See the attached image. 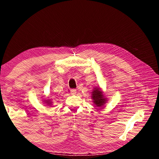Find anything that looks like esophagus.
Wrapping results in <instances>:
<instances>
[{"label": "esophagus", "instance_id": "esophagus-1", "mask_svg": "<svg viewBox=\"0 0 159 159\" xmlns=\"http://www.w3.org/2000/svg\"><path fill=\"white\" fill-rule=\"evenodd\" d=\"M70 92H71V94L72 95H75L76 93V89H71L70 90Z\"/></svg>", "mask_w": 159, "mask_h": 159}]
</instances>
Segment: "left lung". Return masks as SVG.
I'll return each mask as SVG.
<instances>
[{"instance_id":"1","label":"left lung","mask_w":159,"mask_h":159,"mask_svg":"<svg viewBox=\"0 0 159 159\" xmlns=\"http://www.w3.org/2000/svg\"><path fill=\"white\" fill-rule=\"evenodd\" d=\"M91 99H93V102L96 105V107H102L103 105L106 103V98H104L103 92L99 88H95L92 91L91 94Z\"/></svg>"}]
</instances>
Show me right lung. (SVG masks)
Returning a JSON list of instances; mask_svg holds the SVG:
<instances>
[{"instance_id":"add662e5","label":"right lung","mask_w":159,"mask_h":159,"mask_svg":"<svg viewBox=\"0 0 159 159\" xmlns=\"http://www.w3.org/2000/svg\"><path fill=\"white\" fill-rule=\"evenodd\" d=\"M45 102H46V103H47V105H52V102H51L50 100H49V99H47V100H45Z\"/></svg>"}]
</instances>
